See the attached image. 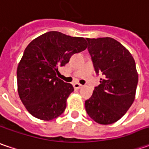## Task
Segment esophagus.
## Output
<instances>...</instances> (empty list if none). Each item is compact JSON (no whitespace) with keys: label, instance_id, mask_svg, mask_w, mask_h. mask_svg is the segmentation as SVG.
<instances>
[{"label":"esophagus","instance_id":"34e87169","mask_svg":"<svg viewBox=\"0 0 149 149\" xmlns=\"http://www.w3.org/2000/svg\"><path fill=\"white\" fill-rule=\"evenodd\" d=\"M73 86H74V89H79L80 88H82V86H83V85L79 83H74V84H73Z\"/></svg>","mask_w":149,"mask_h":149}]
</instances>
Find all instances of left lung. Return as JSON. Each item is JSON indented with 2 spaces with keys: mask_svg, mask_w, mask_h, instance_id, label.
<instances>
[{
  "mask_svg": "<svg viewBox=\"0 0 149 149\" xmlns=\"http://www.w3.org/2000/svg\"><path fill=\"white\" fill-rule=\"evenodd\" d=\"M96 73L104 79L85 101V109L96 123L111 124L120 119L134 103L139 80L134 59L128 49L110 37L86 38Z\"/></svg>",
  "mask_w": 149,
  "mask_h": 149,
  "instance_id": "1",
  "label": "left lung"
}]
</instances>
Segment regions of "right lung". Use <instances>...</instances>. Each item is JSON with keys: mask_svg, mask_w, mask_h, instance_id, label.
I'll use <instances>...</instances> for the list:
<instances>
[{"mask_svg": "<svg viewBox=\"0 0 149 149\" xmlns=\"http://www.w3.org/2000/svg\"><path fill=\"white\" fill-rule=\"evenodd\" d=\"M86 48L84 38L58 31L46 32L27 45L17 67V88L31 115L49 121L64 113L74 87L56 76L58 69Z\"/></svg>", "mask_w": 149, "mask_h": 149, "instance_id": "right-lung-1", "label": "right lung"}]
</instances>
